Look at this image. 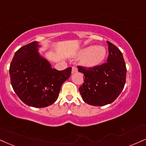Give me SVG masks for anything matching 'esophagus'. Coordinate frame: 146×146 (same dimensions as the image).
Segmentation results:
<instances>
[{
    "instance_id": "esophagus-1",
    "label": "esophagus",
    "mask_w": 146,
    "mask_h": 146,
    "mask_svg": "<svg viewBox=\"0 0 146 146\" xmlns=\"http://www.w3.org/2000/svg\"><path fill=\"white\" fill-rule=\"evenodd\" d=\"M77 72H78V68L75 67V66H73V67H72L71 73H77Z\"/></svg>"
}]
</instances>
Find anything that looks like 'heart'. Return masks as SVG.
<instances>
[{"label":"heart","mask_w":146,"mask_h":146,"mask_svg":"<svg viewBox=\"0 0 146 146\" xmlns=\"http://www.w3.org/2000/svg\"><path fill=\"white\" fill-rule=\"evenodd\" d=\"M106 54L107 51L105 47L92 45L81 50L78 52V56L82 58V65L88 68H92L101 64L106 57Z\"/></svg>","instance_id":"obj_1"}]
</instances>
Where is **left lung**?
<instances>
[{
	"instance_id": "8db88e82",
	"label": "left lung",
	"mask_w": 146,
	"mask_h": 146,
	"mask_svg": "<svg viewBox=\"0 0 146 146\" xmlns=\"http://www.w3.org/2000/svg\"><path fill=\"white\" fill-rule=\"evenodd\" d=\"M107 62L92 68L78 66L84 75L79 88L84 101L94 106H104L117 99L126 83V68L122 53L111 42Z\"/></svg>"
}]
</instances>
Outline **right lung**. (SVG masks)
Returning <instances> with one entry per match:
<instances>
[{"label": "right lung", "instance_id": "add662e5", "mask_svg": "<svg viewBox=\"0 0 146 146\" xmlns=\"http://www.w3.org/2000/svg\"><path fill=\"white\" fill-rule=\"evenodd\" d=\"M36 41L20 47L9 67L11 86L21 101L34 108H45L58 97L62 84L71 74V67L58 71L38 52Z\"/></svg>", "mask_w": 146, "mask_h": 146}]
</instances>
